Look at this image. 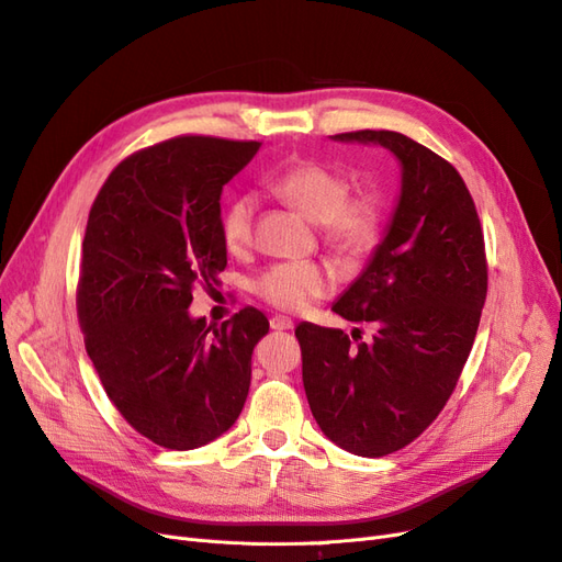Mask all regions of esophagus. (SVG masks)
Segmentation results:
<instances>
[{"label": "esophagus", "mask_w": 562, "mask_h": 562, "mask_svg": "<svg viewBox=\"0 0 562 562\" xmlns=\"http://www.w3.org/2000/svg\"><path fill=\"white\" fill-rule=\"evenodd\" d=\"M271 330H293V321L288 316H274L269 321Z\"/></svg>", "instance_id": "34e87169"}]
</instances>
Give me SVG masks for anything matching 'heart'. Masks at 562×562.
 Returning a JSON list of instances; mask_svg holds the SVG:
<instances>
[{"instance_id": "heart-1", "label": "heart", "mask_w": 562, "mask_h": 562, "mask_svg": "<svg viewBox=\"0 0 562 562\" xmlns=\"http://www.w3.org/2000/svg\"><path fill=\"white\" fill-rule=\"evenodd\" d=\"M271 190L295 206L314 225H321L323 239L339 252H359L378 239L382 227V203L375 194L349 196V182L328 166L304 161L288 168ZM255 199L234 196L220 217V234L232 252H241L252 241ZM328 269L314 262H283L269 267L255 281V291L271 307L300 312L314 297L330 291Z\"/></svg>"}]
</instances>
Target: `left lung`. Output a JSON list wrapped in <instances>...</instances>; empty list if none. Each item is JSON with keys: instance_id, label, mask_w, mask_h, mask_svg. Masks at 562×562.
I'll return each instance as SVG.
<instances>
[{"instance_id": "obj_1", "label": "left lung", "mask_w": 562, "mask_h": 562, "mask_svg": "<svg viewBox=\"0 0 562 562\" xmlns=\"http://www.w3.org/2000/svg\"><path fill=\"white\" fill-rule=\"evenodd\" d=\"M330 138L389 149L401 192L366 269L333 304L375 335L353 347V335L302 321V382L335 446L384 457L429 427L462 375L487 293L485 241L462 176L431 149L396 131Z\"/></svg>"}]
</instances>
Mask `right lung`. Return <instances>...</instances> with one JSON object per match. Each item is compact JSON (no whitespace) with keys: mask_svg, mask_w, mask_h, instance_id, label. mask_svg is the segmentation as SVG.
I'll return each mask as SVG.
<instances>
[{"mask_svg":"<svg viewBox=\"0 0 562 562\" xmlns=\"http://www.w3.org/2000/svg\"><path fill=\"white\" fill-rule=\"evenodd\" d=\"M258 149L182 135L135 151L89 213L77 291L83 342L116 411L168 450H194L232 429L252 349L269 333L252 307L220 328L187 312L192 288L227 267L220 196Z\"/></svg>","mask_w":562,"mask_h":562,"instance_id":"obj_1","label":"right lung"}]
</instances>
